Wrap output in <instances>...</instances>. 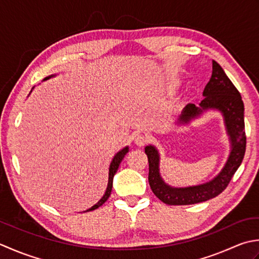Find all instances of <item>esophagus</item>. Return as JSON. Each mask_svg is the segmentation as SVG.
<instances>
[{
  "mask_svg": "<svg viewBox=\"0 0 259 259\" xmlns=\"http://www.w3.org/2000/svg\"><path fill=\"white\" fill-rule=\"evenodd\" d=\"M134 142L137 146H144L147 142H149V139H147V136H145L143 134H139L135 136Z\"/></svg>",
  "mask_w": 259,
  "mask_h": 259,
  "instance_id": "1",
  "label": "esophagus"
}]
</instances>
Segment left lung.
<instances>
[{
  "instance_id": "left-lung-1",
  "label": "left lung",
  "mask_w": 259,
  "mask_h": 259,
  "mask_svg": "<svg viewBox=\"0 0 259 259\" xmlns=\"http://www.w3.org/2000/svg\"><path fill=\"white\" fill-rule=\"evenodd\" d=\"M204 98L197 107L188 104L183 108L178 124H188L197 118L204 110L217 109L223 114L227 134L229 135L231 151L223 170L212 180L199 186L173 188L168 186L160 174V154L155 146L145 147L149 159V182L153 193L162 202L170 205H184L207 201L217 197L228 186L241 164L246 151V135L244 120V103L240 93L226 75L218 62L212 60V75L203 89Z\"/></svg>"
}]
</instances>
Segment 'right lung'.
<instances>
[{
	"label": "right lung",
	"mask_w": 259,
	"mask_h": 259,
	"mask_svg": "<svg viewBox=\"0 0 259 259\" xmlns=\"http://www.w3.org/2000/svg\"><path fill=\"white\" fill-rule=\"evenodd\" d=\"M55 75H51V76H49V77H46L44 80H47V79H49V78H51V77H54ZM128 152V146H126V147H124L123 150H120L119 152H117L116 153V155L114 156V159L112 160V162H110V165H109V172H108V184H107V189H106V191H105V194L104 196L102 197V199L99 200V201L95 204V205H93L92 208H89V209H87L86 211H83V212H87V211H92V210H95V209H97V208H99L100 205H102L103 203H105L106 202V200L109 198V196H110V192H112V188H113V179H114V176H115V173L117 172V168H118V166H119V164H120V162H122V160L124 159V156L126 155V153Z\"/></svg>",
	"instance_id": "right-lung-1"
}]
</instances>
